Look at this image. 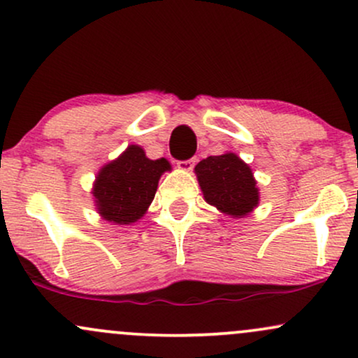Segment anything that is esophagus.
Instances as JSON below:
<instances>
[{"label":"esophagus","instance_id":"34e87169","mask_svg":"<svg viewBox=\"0 0 358 358\" xmlns=\"http://www.w3.org/2000/svg\"><path fill=\"white\" fill-rule=\"evenodd\" d=\"M176 166H178V170L182 171H192L193 166H195V158L187 159V162H178L176 163Z\"/></svg>","mask_w":358,"mask_h":358}]
</instances>
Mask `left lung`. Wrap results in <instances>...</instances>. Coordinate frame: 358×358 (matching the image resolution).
<instances>
[{
    "label": "left lung",
    "mask_w": 358,
    "mask_h": 358,
    "mask_svg": "<svg viewBox=\"0 0 358 358\" xmlns=\"http://www.w3.org/2000/svg\"><path fill=\"white\" fill-rule=\"evenodd\" d=\"M205 202L224 215L242 219L259 205V188L252 170L232 151L208 156L195 166Z\"/></svg>",
    "instance_id": "left-lung-1"
}]
</instances>
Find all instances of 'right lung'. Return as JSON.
Wrapping results in <instances>:
<instances>
[{
    "mask_svg": "<svg viewBox=\"0 0 358 358\" xmlns=\"http://www.w3.org/2000/svg\"><path fill=\"white\" fill-rule=\"evenodd\" d=\"M165 171H171L166 158L150 159L141 146L129 145L96 176L90 193L97 213L114 225L138 222L153 202Z\"/></svg>",
    "mask_w": 358,
    "mask_h": 358,
    "instance_id": "add662e5",
    "label": "right lung"
}]
</instances>
